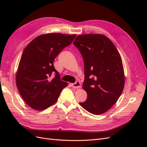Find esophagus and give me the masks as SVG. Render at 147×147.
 <instances>
[{"mask_svg": "<svg viewBox=\"0 0 147 147\" xmlns=\"http://www.w3.org/2000/svg\"><path fill=\"white\" fill-rule=\"evenodd\" d=\"M80 82H78V81H77L75 83H72V84H71V86H72L74 88H80Z\"/></svg>", "mask_w": 147, "mask_h": 147, "instance_id": "obj_1", "label": "esophagus"}]
</instances>
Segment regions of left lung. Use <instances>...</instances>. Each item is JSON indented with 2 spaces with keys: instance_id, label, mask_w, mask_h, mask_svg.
<instances>
[{
  "instance_id": "obj_1",
  "label": "left lung",
  "mask_w": 147,
  "mask_h": 147,
  "mask_svg": "<svg viewBox=\"0 0 147 147\" xmlns=\"http://www.w3.org/2000/svg\"><path fill=\"white\" fill-rule=\"evenodd\" d=\"M74 45L84 62L83 89L87 92L83 109L94 115L108 111L116 103L124 86L121 57L113 42L102 34L80 35Z\"/></svg>"
}]
</instances>
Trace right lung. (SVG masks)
I'll return each mask as SVG.
<instances>
[{
	"label": "right lung",
	"mask_w": 147,
	"mask_h": 147,
	"mask_svg": "<svg viewBox=\"0 0 147 147\" xmlns=\"http://www.w3.org/2000/svg\"><path fill=\"white\" fill-rule=\"evenodd\" d=\"M76 35L51 33L39 35L25 48L16 75L22 98L31 108L43 110L54 104L67 83L61 80L53 62ZM55 77L49 78L53 73Z\"/></svg>",
	"instance_id": "1"
}]
</instances>
